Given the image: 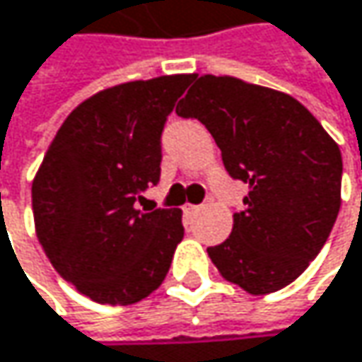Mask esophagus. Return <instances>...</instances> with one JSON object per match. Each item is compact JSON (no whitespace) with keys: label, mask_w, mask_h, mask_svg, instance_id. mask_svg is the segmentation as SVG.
Returning <instances> with one entry per match:
<instances>
[{"label":"esophagus","mask_w":362,"mask_h":362,"mask_svg":"<svg viewBox=\"0 0 362 362\" xmlns=\"http://www.w3.org/2000/svg\"><path fill=\"white\" fill-rule=\"evenodd\" d=\"M197 211H201V207H199V205H184V214L186 215H194Z\"/></svg>","instance_id":"obj_1"}]
</instances>
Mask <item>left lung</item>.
Instances as JSON below:
<instances>
[{
	"label": "left lung",
	"instance_id": "1",
	"mask_svg": "<svg viewBox=\"0 0 362 362\" xmlns=\"http://www.w3.org/2000/svg\"><path fill=\"white\" fill-rule=\"evenodd\" d=\"M176 114L203 122L230 176L248 184L230 238L207 248L221 278L255 296L292 284L340 211L338 143L288 93L234 76H199Z\"/></svg>",
	"mask_w": 362,
	"mask_h": 362
}]
</instances>
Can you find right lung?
Returning <instances> with one entry per match:
<instances>
[{"label":"right lung","instance_id":"right-lung-1","mask_svg":"<svg viewBox=\"0 0 362 362\" xmlns=\"http://www.w3.org/2000/svg\"><path fill=\"white\" fill-rule=\"evenodd\" d=\"M192 78L132 81L84 99L35 174L37 238L55 272L95 303H139L172 265L182 211H143L136 201L159 182L161 130Z\"/></svg>","mask_w":362,"mask_h":362}]
</instances>
